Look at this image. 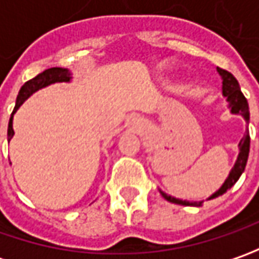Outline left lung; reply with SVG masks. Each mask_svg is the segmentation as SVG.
<instances>
[{
	"label": "left lung",
	"mask_w": 259,
	"mask_h": 259,
	"mask_svg": "<svg viewBox=\"0 0 259 259\" xmlns=\"http://www.w3.org/2000/svg\"><path fill=\"white\" fill-rule=\"evenodd\" d=\"M218 72H219V75L222 76V94H224V96H226V99L229 102L231 112L232 114L242 115L245 118V121L248 122L249 121V108H248L246 98L241 92V88H239L238 80L235 79L232 73H229L228 70H224L221 67H218ZM249 141H251L249 140V133H246L244 138L241 140V143H239V155H238V160L235 163L234 168L231 170V173L228 176V179L225 180V183L222 184V187L216 193L212 194L209 199H214L218 196H222L226 190H229L238 182V179L241 177V174L244 173L245 165H246V161H248V154H249ZM160 193H161V196L164 197L165 200H168V202L176 204H183V206H202V203H203V202L180 200V199H176V197H171V196L165 194L164 192H160Z\"/></svg>",
	"instance_id": "obj_1"
}]
</instances>
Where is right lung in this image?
Instances as JSON below:
<instances>
[{
	"label": "right lung",
	"instance_id": "obj_1",
	"mask_svg": "<svg viewBox=\"0 0 259 259\" xmlns=\"http://www.w3.org/2000/svg\"><path fill=\"white\" fill-rule=\"evenodd\" d=\"M70 80V72L67 69H63V67H52V69H47L45 72L38 73V75L30 79L28 82H25L24 85L21 86L20 92H18V96H17V101H15V108L11 114V118H10V122H8V141L13 138L14 135V130H13V115L14 112L20 108V105H23L25 99L33 95L35 91L45 88V86L52 85V83H56V82H69Z\"/></svg>",
	"mask_w": 259,
	"mask_h": 259
}]
</instances>
